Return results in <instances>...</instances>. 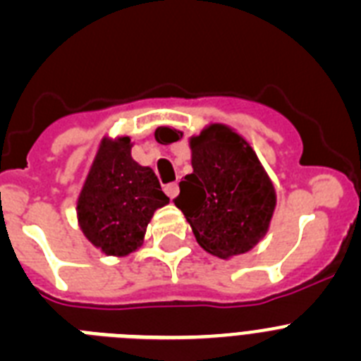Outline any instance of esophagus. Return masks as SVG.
I'll use <instances>...</instances> for the list:
<instances>
[{
	"mask_svg": "<svg viewBox=\"0 0 361 361\" xmlns=\"http://www.w3.org/2000/svg\"><path fill=\"white\" fill-rule=\"evenodd\" d=\"M164 191H166V195L170 197V199H175V197L178 195V184H177V183L166 184V186H164Z\"/></svg>",
	"mask_w": 361,
	"mask_h": 361,
	"instance_id": "obj_1",
	"label": "esophagus"
}]
</instances>
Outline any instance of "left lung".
<instances>
[{
	"instance_id": "1",
	"label": "left lung",
	"mask_w": 361,
	"mask_h": 361,
	"mask_svg": "<svg viewBox=\"0 0 361 361\" xmlns=\"http://www.w3.org/2000/svg\"><path fill=\"white\" fill-rule=\"evenodd\" d=\"M170 133L178 139L170 128H159L155 137ZM190 146L193 173L178 183L175 206L208 253H247L269 228L276 204L273 183L247 141L224 124L191 137Z\"/></svg>"
}]
</instances>
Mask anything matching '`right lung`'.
Here are the masks:
<instances>
[{
    "instance_id": "add662e5",
    "label": "right lung",
    "mask_w": 361,
    "mask_h": 361,
    "mask_svg": "<svg viewBox=\"0 0 361 361\" xmlns=\"http://www.w3.org/2000/svg\"><path fill=\"white\" fill-rule=\"evenodd\" d=\"M130 149V137L103 141L78 200L85 237L114 257L135 251L155 209L170 202L157 175L137 164Z\"/></svg>"
}]
</instances>
